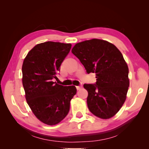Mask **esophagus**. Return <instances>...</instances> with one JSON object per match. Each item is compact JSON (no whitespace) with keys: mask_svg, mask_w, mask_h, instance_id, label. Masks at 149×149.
<instances>
[{"mask_svg":"<svg viewBox=\"0 0 149 149\" xmlns=\"http://www.w3.org/2000/svg\"><path fill=\"white\" fill-rule=\"evenodd\" d=\"M76 88H77V90H79L80 89H81V88H82V86H81V85H80V86H77Z\"/></svg>","mask_w":149,"mask_h":149,"instance_id":"1","label":"esophagus"}]
</instances>
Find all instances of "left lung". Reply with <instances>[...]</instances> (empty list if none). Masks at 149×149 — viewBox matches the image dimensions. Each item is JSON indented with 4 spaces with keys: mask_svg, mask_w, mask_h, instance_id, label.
Returning <instances> with one entry per match:
<instances>
[{
    "mask_svg": "<svg viewBox=\"0 0 149 149\" xmlns=\"http://www.w3.org/2000/svg\"><path fill=\"white\" fill-rule=\"evenodd\" d=\"M72 52L88 74L96 75L95 84H84L90 112L102 119L115 116L125 102L129 86L128 66L121 52L106 40L94 38L76 43Z\"/></svg>",
    "mask_w": 149,
    "mask_h": 149,
    "instance_id": "left-lung-1",
    "label": "left lung"
}]
</instances>
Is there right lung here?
<instances>
[{"label":"right lung","instance_id":"right-lung-1","mask_svg":"<svg viewBox=\"0 0 149 149\" xmlns=\"http://www.w3.org/2000/svg\"><path fill=\"white\" fill-rule=\"evenodd\" d=\"M71 47L70 43L54 42L37 44L22 65L27 102L36 118L47 125L58 124L65 118L77 92L75 86H63L52 81Z\"/></svg>","mask_w":149,"mask_h":149}]
</instances>
